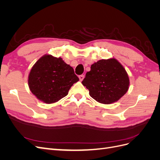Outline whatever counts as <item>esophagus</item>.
<instances>
[{
	"mask_svg": "<svg viewBox=\"0 0 160 160\" xmlns=\"http://www.w3.org/2000/svg\"><path fill=\"white\" fill-rule=\"evenodd\" d=\"M84 77H85V76L83 75H79V80L81 81H82L83 80V79H84Z\"/></svg>",
	"mask_w": 160,
	"mask_h": 160,
	"instance_id": "1",
	"label": "esophagus"
}]
</instances>
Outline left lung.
<instances>
[{"mask_svg":"<svg viewBox=\"0 0 160 160\" xmlns=\"http://www.w3.org/2000/svg\"><path fill=\"white\" fill-rule=\"evenodd\" d=\"M82 84L98 102L111 104L127 93L129 79L123 66L117 59L110 58L92 64Z\"/></svg>","mask_w":160,"mask_h":160,"instance_id":"1","label":"left lung"}]
</instances>
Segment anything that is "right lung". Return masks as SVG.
Returning a JSON list of instances; mask_svg holds the SVG:
<instances>
[{
	"mask_svg": "<svg viewBox=\"0 0 160 160\" xmlns=\"http://www.w3.org/2000/svg\"><path fill=\"white\" fill-rule=\"evenodd\" d=\"M78 81L72 67L62 58L49 54L42 56L34 64L28 77L32 93L47 104L56 103L68 95L72 85Z\"/></svg>",
	"mask_w": 160,
	"mask_h": 160,
	"instance_id": "1",
	"label": "right lung"
}]
</instances>
